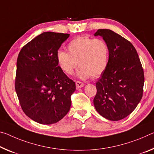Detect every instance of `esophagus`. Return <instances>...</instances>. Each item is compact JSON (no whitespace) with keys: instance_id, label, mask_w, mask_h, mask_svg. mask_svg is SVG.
<instances>
[{"instance_id":"1","label":"esophagus","mask_w":154,"mask_h":154,"mask_svg":"<svg viewBox=\"0 0 154 154\" xmlns=\"http://www.w3.org/2000/svg\"><path fill=\"white\" fill-rule=\"evenodd\" d=\"M75 84H76V87L77 88H82L84 86V84L82 82H79V81H77L75 82Z\"/></svg>"}]
</instances>
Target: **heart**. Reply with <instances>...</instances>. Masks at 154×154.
<instances>
[{"mask_svg":"<svg viewBox=\"0 0 154 154\" xmlns=\"http://www.w3.org/2000/svg\"><path fill=\"white\" fill-rule=\"evenodd\" d=\"M66 48L68 53L59 51L56 53L57 64L65 74L72 75L78 64V78H97L108 66L109 48L101 39L79 36L70 41Z\"/></svg>","mask_w":154,"mask_h":154,"instance_id":"1","label":"heart"}]
</instances>
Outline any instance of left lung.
Listing matches in <instances>:
<instances>
[{
  "mask_svg": "<svg viewBox=\"0 0 154 154\" xmlns=\"http://www.w3.org/2000/svg\"><path fill=\"white\" fill-rule=\"evenodd\" d=\"M109 48L106 69L96 83L94 98L97 112L109 121L121 120L140 101L145 82L144 71L136 48L130 42L109 29H99Z\"/></svg>",
  "mask_w": 154,
  "mask_h": 154,
  "instance_id": "obj_1",
  "label": "left lung"
}]
</instances>
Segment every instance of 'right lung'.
<instances>
[{
    "label": "right lung",
    "instance_id": "right-lung-1",
    "mask_svg": "<svg viewBox=\"0 0 154 154\" xmlns=\"http://www.w3.org/2000/svg\"><path fill=\"white\" fill-rule=\"evenodd\" d=\"M69 35L44 32L24 45L18 54L17 96L24 114L38 123H57L70 110L75 83L56 60V53Z\"/></svg>",
    "mask_w": 154,
    "mask_h": 154
}]
</instances>
